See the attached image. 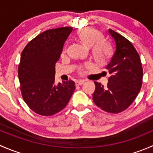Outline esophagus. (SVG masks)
Returning a JSON list of instances; mask_svg holds the SVG:
<instances>
[{"label":"esophagus","mask_w":153,"mask_h":153,"mask_svg":"<svg viewBox=\"0 0 153 153\" xmlns=\"http://www.w3.org/2000/svg\"><path fill=\"white\" fill-rule=\"evenodd\" d=\"M84 83H85V81H84V80H78V81H77L76 82H75V84H76V85H82Z\"/></svg>","instance_id":"1"}]
</instances>
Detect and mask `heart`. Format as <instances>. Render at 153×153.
<instances>
[{
	"label": "heart",
	"instance_id": "obj_1",
	"mask_svg": "<svg viewBox=\"0 0 153 153\" xmlns=\"http://www.w3.org/2000/svg\"><path fill=\"white\" fill-rule=\"evenodd\" d=\"M77 36L86 47H92V53L97 63L104 64L112 55V47L102 41L103 35L100 31L92 27H84L78 31Z\"/></svg>",
	"mask_w": 153,
	"mask_h": 153
}]
</instances>
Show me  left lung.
Wrapping results in <instances>:
<instances>
[{
    "mask_svg": "<svg viewBox=\"0 0 153 153\" xmlns=\"http://www.w3.org/2000/svg\"><path fill=\"white\" fill-rule=\"evenodd\" d=\"M108 33L114 41L115 50L106 69L110 77L107 86L95 81L92 98L95 105L110 113L127 109L142 86L143 69L141 59L132 43L115 31Z\"/></svg>",
    "mask_w": 153,
    "mask_h": 153,
    "instance_id": "left-lung-1",
    "label": "left lung"
}]
</instances>
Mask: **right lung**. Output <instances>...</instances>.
<instances>
[{
  "mask_svg": "<svg viewBox=\"0 0 153 153\" xmlns=\"http://www.w3.org/2000/svg\"><path fill=\"white\" fill-rule=\"evenodd\" d=\"M72 27L52 29L29 41L23 50L18 78L24 101L37 114L49 116L62 110L75 89L73 81L55 84L59 60Z\"/></svg>",
  "mask_w": 153,
  "mask_h": 153,
  "instance_id": "obj_1",
  "label": "right lung"
}]
</instances>
